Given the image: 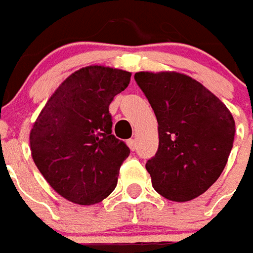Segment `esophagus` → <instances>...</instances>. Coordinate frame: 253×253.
Returning a JSON list of instances; mask_svg holds the SVG:
<instances>
[{
	"mask_svg": "<svg viewBox=\"0 0 253 253\" xmlns=\"http://www.w3.org/2000/svg\"><path fill=\"white\" fill-rule=\"evenodd\" d=\"M127 145H128V148L131 149V150H135V149H137V141H135V139H128V141H127Z\"/></svg>",
	"mask_w": 253,
	"mask_h": 253,
	"instance_id": "34e87169",
	"label": "esophagus"
}]
</instances>
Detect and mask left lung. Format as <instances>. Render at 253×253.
Listing matches in <instances>:
<instances>
[{
    "label": "left lung",
    "mask_w": 253,
    "mask_h": 253,
    "mask_svg": "<svg viewBox=\"0 0 253 253\" xmlns=\"http://www.w3.org/2000/svg\"><path fill=\"white\" fill-rule=\"evenodd\" d=\"M138 86L159 122V150L146 169L173 202L195 199L217 181L233 148L230 111L201 83L176 72H138Z\"/></svg>",
    "instance_id": "obj_1"
}]
</instances>
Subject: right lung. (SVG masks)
Segmentation results:
<instances>
[{"label":"right lung","instance_id":"right-lung-1","mask_svg":"<svg viewBox=\"0 0 253 253\" xmlns=\"http://www.w3.org/2000/svg\"><path fill=\"white\" fill-rule=\"evenodd\" d=\"M130 77V72L114 67H83L58 86L34 123V163L67 201L94 205L115 190L130 149L112 134L108 107Z\"/></svg>","mask_w":253,"mask_h":253}]
</instances>
